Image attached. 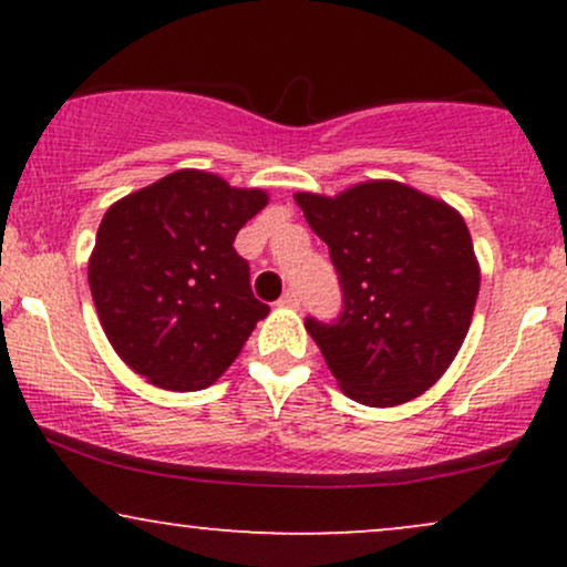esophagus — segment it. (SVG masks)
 Returning a JSON list of instances; mask_svg holds the SVG:
<instances>
[{"instance_id": "1", "label": "esophagus", "mask_w": 567, "mask_h": 567, "mask_svg": "<svg viewBox=\"0 0 567 567\" xmlns=\"http://www.w3.org/2000/svg\"><path fill=\"white\" fill-rule=\"evenodd\" d=\"M301 303V298H298L296 290H285V296L279 298V306H298Z\"/></svg>"}]
</instances>
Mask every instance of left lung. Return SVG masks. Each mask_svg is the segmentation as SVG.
Segmentation results:
<instances>
[{
    "instance_id": "obj_1",
    "label": "left lung",
    "mask_w": 567,
    "mask_h": 567,
    "mask_svg": "<svg viewBox=\"0 0 567 567\" xmlns=\"http://www.w3.org/2000/svg\"><path fill=\"white\" fill-rule=\"evenodd\" d=\"M311 231L328 245L343 309L306 317L338 386L370 408L424 394L470 330L480 266L464 218L396 181H368L338 197L298 192Z\"/></svg>"
}]
</instances>
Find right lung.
<instances>
[{"instance_id":"1","label":"right lung","mask_w":567,"mask_h":567,"mask_svg":"<svg viewBox=\"0 0 567 567\" xmlns=\"http://www.w3.org/2000/svg\"><path fill=\"white\" fill-rule=\"evenodd\" d=\"M266 202L261 188L178 171L106 210L90 292L114 351L148 383L171 392L210 386L269 315L234 250L237 231Z\"/></svg>"}]
</instances>
